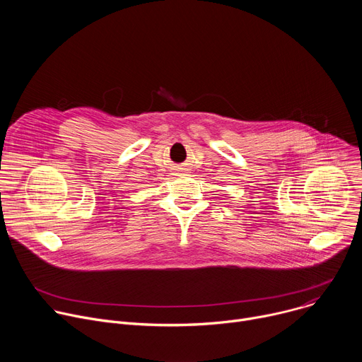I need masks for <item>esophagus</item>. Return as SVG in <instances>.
Returning <instances> with one entry per match:
<instances>
[{
  "mask_svg": "<svg viewBox=\"0 0 362 362\" xmlns=\"http://www.w3.org/2000/svg\"><path fill=\"white\" fill-rule=\"evenodd\" d=\"M177 170H179V172H185V169H183V168H179Z\"/></svg>",
  "mask_w": 362,
  "mask_h": 362,
  "instance_id": "1",
  "label": "esophagus"
}]
</instances>
